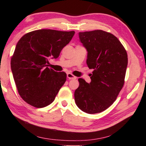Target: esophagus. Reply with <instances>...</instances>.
<instances>
[{
  "label": "esophagus",
  "instance_id": "34e87169",
  "mask_svg": "<svg viewBox=\"0 0 146 146\" xmlns=\"http://www.w3.org/2000/svg\"><path fill=\"white\" fill-rule=\"evenodd\" d=\"M67 78L69 79H76V77L75 76H74L71 73H68L67 74Z\"/></svg>",
  "mask_w": 146,
  "mask_h": 146
}]
</instances>
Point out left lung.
<instances>
[{
	"label": "left lung",
	"mask_w": 146,
	"mask_h": 146,
	"mask_svg": "<svg viewBox=\"0 0 146 146\" xmlns=\"http://www.w3.org/2000/svg\"><path fill=\"white\" fill-rule=\"evenodd\" d=\"M79 38L87 50L88 66L94 70L90 83L78 79L76 104L86 113L102 112L114 102L124 84L126 50L114 35L101 30L79 33Z\"/></svg>",
	"instance_id": "8db88e82"
}]
</instances>
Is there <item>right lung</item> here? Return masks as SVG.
Returning <instances> with one entry per match:
<instances>
[{"label":"right lung","instance_id":"right-lung-1","mask_svg":"<svg viewBox=\"0 0 146 146\" xmlns=\"http://www.w3.org/2000/svg\"><path fill=\"white\" fill-rule=\"evenodd\" d=\"M74 33L37 30L18 42L11 58V70L19 95L29 104L39 108L54 100L66 80V74L48 68V60L59 56Z\"/></svg>","mask_w":146,"mask_h":146}]
</instances>
